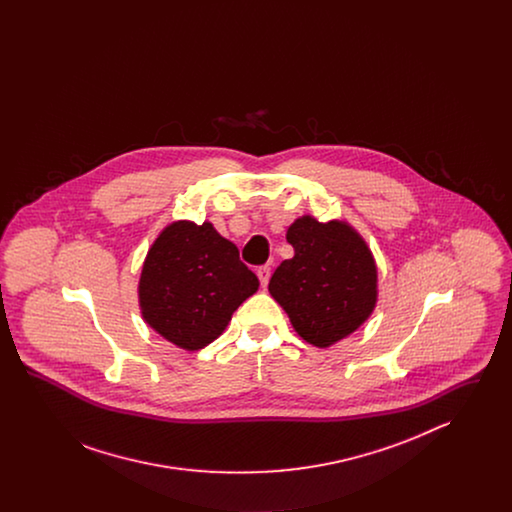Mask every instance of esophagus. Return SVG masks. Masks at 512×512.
<instances>
[{
    "label": "esophagus",
    "instance_id": "34e87169",
    "mask_svg": "<svg viewBox=\"0 0 512 512\" xmlns=\"http://www.w3.org/2000/svg\"><path fill=\"white\" fill-rule=\"evenodd\" d=\"M257 276H259V280H261V286L265 288L268 284V278H270V267L263 265V267L257 268Z\"/></svg>",
    "mask_w": 512,
    "mask_h": 512
}]
</instances>
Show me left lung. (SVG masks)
I'll use <instances>...</instances> for the list:
<instances>
[{"instance_id":"8db88e82","label":"left lung","mask_w":512,"mask_h":512,"mask_svg":"<svg viewBox=\"0 0 512 512\" xmlns=\"http://www.w3.org/2000/svg\"><path fill=\"white\" fill-rule=\"evenodd\" d=\"M293 257L274 270L268 292L295 332L317 347L357 330L376 305V265L347 224L303 217L288 228Z\"/></svg>"}]
</instances>
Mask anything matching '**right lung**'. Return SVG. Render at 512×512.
<instances>
[{
  "instance_id": "right-lung-1",
  "label": "right lung",
  "mask_w": 512,
  "mask_h": 512,
  "mask_svg": "<svg viewBox=\"0 0 512 512\" xmlns=\"http://www.w3.org/2000/svg\"><path fill=\"white\" fill-rule=\"evenodd\" d=\"M257 276L213 224L174 222L151 245L140 278V307L151 328L182 349L219 338L232 313L257 292Z\"/></svg>"
}]
</instances>
